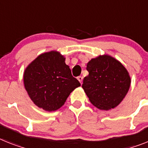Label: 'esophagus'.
Returning a JSON list of instances; mask_svg holds the SVG:
<instances>
[{"label":"esophagus","instance_id":"obj_1","mask_svg":"<svg viewBox=\"0 0 148 148\" xmlns=\"http://www.w3.org/2000/svg\"><path fill=\"white\" fill-rule=\"evenodd\" d=\"M77 80L80 81V84H82V81H83V77H82V76L77 77Z\"/></svg>","mask_w":148,"mask_h":148}]
</instances>
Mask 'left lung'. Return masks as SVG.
<instances>
[{
    "label": "left lung",
    "mask_w": 148,
    "mask_h": 148,
    "mask_svg": "<svg viewBox=\"0 0 148 148\" xmlns=\"http://www.w3.org/2000/svg\"><path fill=\"white\" fill-rule=\"evenodd\" d=\"M89 75L84 79L82 87L94 106L101 110L114 108L122 101L129 91L131 80L120 62L105 55L87 63Z\"/></svg>",
    "instance_id": "1"
}]
</instances>
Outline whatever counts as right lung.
<instances>
[{
	"instance_id": "1",
	"label": "right lung",
	"mask_w": 148,
	"mask_h": 148,
	"mask_svg": "<svg viewBox=\"0 0 148 148\" xmlns=\"http://www.w3.org/2000/svg\"><path fill=\"white\" fill-rule=\"evenodd\" d=\"M64 61L60 53L51 51L40 55L25 71L26 91L33 102L43 110L60 108L70 93L80 86Z\"/></svg>"
}]
</instances>
